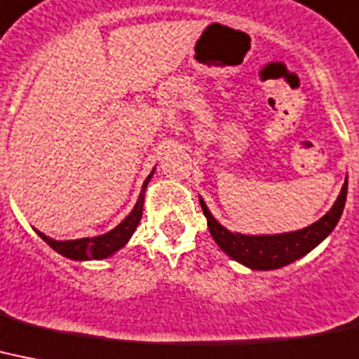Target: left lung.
<instances>
[{
  "instance_id": "left-lung-1",
  "label": "left lung",
  "mask_w": 359,
  "mask_h": 359,
  "mask_svg": "<svg viewBox=\"0 0 359 359\" xmlns=\"http://www.w3.org/2000/svg\"><path fill=\"white\" fill-rule=\"evenodd\" d=\"M345 201L346 180L339 197L325 217L302 230L276 236L234 234L214 219V215L210 214V210L206 208L203 199H199V203L203 214L206 215V221H208L210 234H212L215 243L221 247V250H225L232 260L240 262L250 269L271 271L299 260L304 255H308L313 247L319 245L337 225V221L343 214V208H345Z\"/></svg>"
}]
</instances>
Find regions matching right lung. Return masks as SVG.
<instances>
[{
  "instance_id": "1",
  "label": "right lung",
  "mask_w": 359,
  "mask_h": 359,
  "mask_svg": "<svg viewBox=\"0 0 359 359\" xmlns=\"http://www.w3.org/2000/svg\"><path fill=\"white\" fill-rule=\"evenodd\" d=\"M151 175L145 179L144 186H142V194H140L133 212H130L116 229L107 232V234L95 236V238H81V240L72 241H55L36 230L38 236H40L51 249L57 250L58 255L66 256V258H72V260H101V258H107V256L114 255L116 250L121 249V247L129 241V238L133 236L136 226H138L140 219H142V212H144V194L145 188H147V182L151 180Z\"/></svg>"
}]
</instances>
